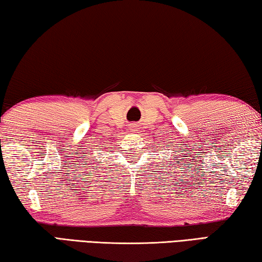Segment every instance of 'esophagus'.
<instances>
[{
	"label": "esophagus",
	"instance_id": "obj_1",
	"mask_svg": "<svg viewBox=\"0 0 262 262\" xmlns=\"http://www.w3.org/2000/svg\"><path fill=\"white\" fill-rule=\"evenodd\" d=\"M136 129H137V126H135V125H133V126L130 127V130H132V132H135Z\"/></svg>",
	"mask_w": 262,
	"mask_h": 262
}]
</instances>
